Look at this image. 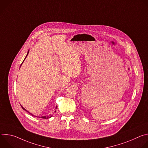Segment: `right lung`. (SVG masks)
<instances>
[{
  "label": "right lung",
  "mask_w": 148,
  "mask_h": 148,
  "mask_svg": "<svg viewBox=\"0 0 148 148\" xmlns=\"http://www.w3.org/2000/svg\"><path fill=\"white\" fill-rule=\"evenodd\" d=\"M29 50H28V51H27V55H26V57H25V59H24V60H23V61H25V59H26V57H27V55H28V54H29ZM23 62H22V63H23ZM22 64H21V66H22ZM21 107H22V108H23V110H25V111H26V112H28V113H29V114H30V115H32V116H34V115H33V114H31V113H30V112H29V111H27V110H26V109H25V108H23V107H22V105H21ZM57 106H56V109H57ZM53 116V115H52V114H50V115H46V116H40V118H43V119H47V118H51V116Z\"/></svg>",
  "instance_id": "right-lung-1"
}]
</instances>
